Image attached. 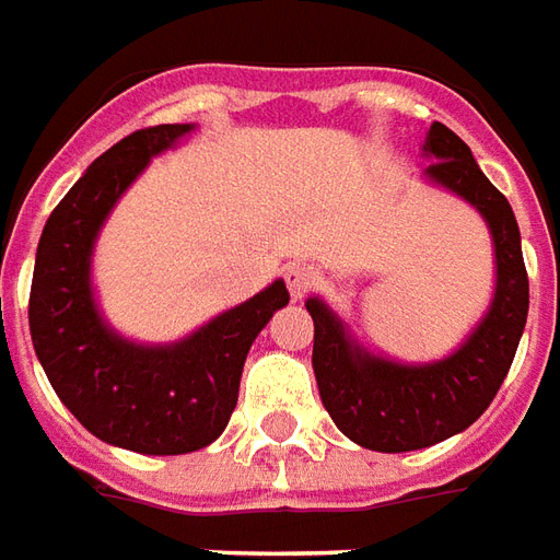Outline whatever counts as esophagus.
<instances>
[{"mask_svg":"<svg viewBox=\"0 0 560 560\" xmlns=\"http://www.w3.org/2000/svg\"><path fill=\"white\" fill-rule=\"evenodd\" d=\"M283 277H287V287L289 292H292V299H304L311 289L319 287V271H316L313 265H304V261L289 265Z\"/></svg>","mask_w":560,"mask_h":560,"instance_id":"34e87169","label":"esophagus"}]
</instances>
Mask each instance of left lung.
<instances>
[{
	"label": "left lung",
	"mask_w": 560,
	"mask_h": 560,
	"mask_svg": "<svg viewBox=\"0 0 560 560\" xmlns=\"http://www.w3.org/2000/svg\"><path fill=\"white\" fill-rule=\"evenodd\" d=\"M425 177L470 201L489 223L498 283L486 319L458 350L431 364H398L362 350L319 299L313 316V374L335 425L364 450L410 452L470 428L489 410L527 323V271L518 223L470 147L443 122L425 135Z\"/></svg>",
	"instance_id": "obj_1"
}]
</instances>
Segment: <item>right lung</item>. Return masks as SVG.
<instances>
[{"label":"right lung","instance_id":"add662e5","mask_svg":"<svg viewBox=\"0 0 560 560\" xmlns=\"http://www.w3.org/2000/svg\"><path fill=\"white\" fill-rule=\"evenodd\" d=\"M192 132L165 122L105 150L47 217L30 292V335L59 400L90 434L144 455H184L229 425L247 352L273 311L283 280L168 347H141L110 331L93 299L90 259L105 217L147 162Z\"/></svg>","mask_w":560,"mask_h":560}]
</instances>
